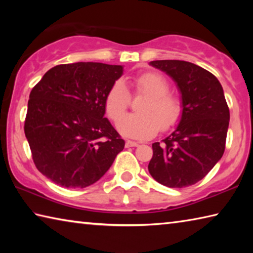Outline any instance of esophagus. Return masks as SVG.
Masks as SVG:
<instances>
[{
	"label": "esophagus",
	"mask_w": 253,
	"mask_h": 253,
	"mask_svg": "<svg viewBox=\"0 0 253 253\" xmlns=\"http://www.w3.org/2000/svg\"><path fill=\"white\" fill-rule=\"evenodd\" d=\"M138 143H136V142H131V140H127L126 142V144H125V146L127 147V148H129V147H137L138 146Z\"/></svg>",
	"instance_id": "obj_1"
}]
</instances>
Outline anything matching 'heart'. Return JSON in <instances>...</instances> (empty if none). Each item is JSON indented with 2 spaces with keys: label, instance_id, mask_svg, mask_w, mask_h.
Segmentation results:
<instances>
[{
  "label": "heart",
  "instance_id": "b5f03b06",
  "mask_svg": "<svg viewBox=\"0 0 253 253\" xmlns=\"http://www.w3.org/2000/svg\"><path fill=\"white\" fill-rule=\"evenodd\" d=\"M137 91L146 98L137 106V114L125 115L119 119L117 128L123 136L134 139H148L155 136L160 128L169 130L177 125L183 115V106L176 96L169 93V84L156 72H145L134 78ZM129 93L124 81L117 80L105 98L108 116L117 121L126 110Z\"/></svg>",
  "mask_w": 253,
  "mask_h": 253
}]
</instances>
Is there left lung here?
<instances>
[{
	"label": "left lung",
	"mask_w": 253,
	"mask_h": 253,
	"mask_svg": "<svg viewBox=\"0 0 253 253\" xmlns=\"http://www.w3.org/2000/svg\"><path fill=\"white\" fill-rule=\"evenodd\" d=\"M149 65L173 79L183 106L174 131L153 144L149 174L168 187L193 185L224 153L230 111L223 88L215 76L192 62L156 60Z\"/></svg>",
	"instance_id": "obj_1"
}]
</instances>
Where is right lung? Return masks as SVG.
Here are the masks:
<instances>
[{"instance_id":"add662e5","label":"right lung","mask_w":253,"mask_h":253,"mask_svg":"<svg viewBox=\"0 0 253 253\" xmlns=\"http://www.w3.org/2000/svg\"><path fill=\"white\" fill-rule=\"evenodd\" d=\"M123 66L59 65L30 92L24 132L40 172L60 186L84 188L109 169L125 142L105 118V98Z\"/></svg>"}]
</instances>
